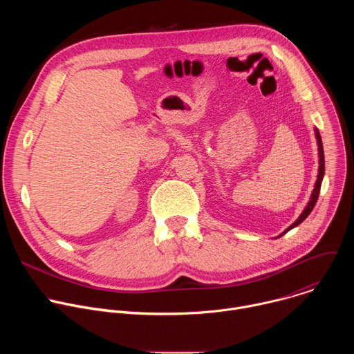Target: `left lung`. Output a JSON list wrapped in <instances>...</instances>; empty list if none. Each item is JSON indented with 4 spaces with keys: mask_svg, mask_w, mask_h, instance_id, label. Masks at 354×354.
<instances>
[{
    "mask_svg": "<svg viewBox=\"0 0 354 354\" xmlns=\"http://www.w3.org/2000/svg\"><path fill=\"white\" fill-rule=\"evenodd\" d=\"M315 137H317V141H318V151H319V171H318V179H317V183H315V187H314V190H313V194H311V200L308 201V205H307V207H306V210L301 213V216L298 217V220L297 221H294L283 234H286V232H288L291 228H294V227H297L298 224H301L302 221H304L308 216H310V213L313 212V209H314V206H315V203H317V200H318V196H319V190H321V183H322V179H324V174H325V160H324V147H322V140H321V136H319V131H318V129H315ZM281 234V235H283Z\"/></svg>",
    "mask_w": 354,
    "mask_h": 354,
    "instance_id": "left-lung-1",
    "label": "left lung"
}]
</instances>
